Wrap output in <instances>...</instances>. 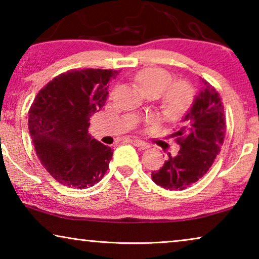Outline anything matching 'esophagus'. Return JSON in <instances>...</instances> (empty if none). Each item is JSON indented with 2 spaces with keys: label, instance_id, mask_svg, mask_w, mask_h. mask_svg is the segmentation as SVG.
<instances>
[{
  "label": "esophagus",
  "instance_id": "1",
  "mask_svg": "<svg viewBox=\"0 0 259 259\" xmlns=\"http://www.w3.org/2000/svg\"><path fill=\"white\" fill-rule=\"evenodd\" d=\"M130 143H131V144H133L134 146L139 148V150H146V148L150 147V145L145 143V141H141V140H139V139H131V140H130Z\"/></svg>",
  "mask_w": 259,
  "mask_h": 259
}]
</instances>
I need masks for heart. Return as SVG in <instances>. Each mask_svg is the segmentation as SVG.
<instances>
[{
    "label": "heart",
    "instance_id": "heart-1",
    "mask_svg": "<svg viewBox=\"0 0 259 259\" xmlns=\"http://www.w3.org/2000/svg\"><path fill=\"white\" fill-rule=\"evenodd\" d=\"M136 80L145 93L157 92L160 94L166 90L165 104L172 112H182L187 107L192 98V91L189 83L178 81L170 85L172 81L171 73L159 67H148L140 70L137 74Z\"/></svg>",
    "mask_w": 259,
    "mask_h": 259
}]
</instances>
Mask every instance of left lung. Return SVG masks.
<instances>
[{
  "label": "left lung",
  "mask_w": 259,
  "mask_h": 259,
  "mask_svg": "<svg viewBox=\"0 0 259 259\" xmlns=\"http://www.w3.org/2000/svg\"><path fill=\"white\" fill-rule=\"evenodd\" d=\"M203 88L194 99L173 137L180 145L176 157L168 159L152 180L166 190H185L206 175L224 144L226 121L224 105L215 88L201 79Z\"/></svg>",
  "instance_id": "1"
}]
</instances>
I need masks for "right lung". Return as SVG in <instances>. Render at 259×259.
Instances as JSON below:
<instances>
[{
    "label": "right lung",
    "instance_id": "right-lung-1",
    "mask_svg": "<svg viewBox=\"0 0 259 259\" xmlns=\"http://www.w3.org/2000/svg\"><path fill=\"white\" fill-rule=\"evenodd\" d=\"M118 70L72 69L46 84L30 106L28 128L36 154L53 178L86 189L104 178L113 151L88 134L90 116L108 97Z\"/></svg>",
    "mask_w": 259,
    "mask_h": 259
}]
</instances>
